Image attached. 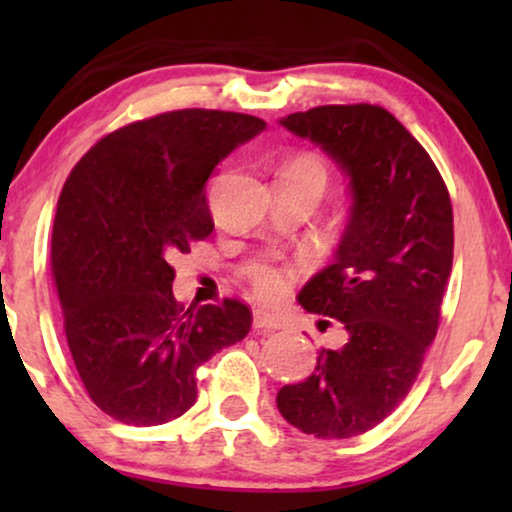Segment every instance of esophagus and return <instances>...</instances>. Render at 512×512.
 <instances>
[{"mask_svg":"<svg viewBox=\"0 0 512 512\" xmlns=\"http://www.w3.org/2000/svg\"><path fill=\"white\" fill-rule=\"evenodd\" d=\"M282 319L277 314H272L268 310H254V328H261V331H277L282 328Z\"/></svg>","mask_w":512,"mask_h":512,"instance_id":"1","label":"esophagus"}]
</instances>
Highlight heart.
Returning <instances> with one entry per match:
<instances>
[{
  "label": "heart",
  "instance_id": "obj_1",
  "mask_svg": "<svg viewBox=\"0 0 512 512\" xmlns=\"http://www.w3.org/2000/svg\"><path fill=\"white\" fill-rule=\"evenodd\" d=\"M289 177H300V179H312L324 188L326 186V170L319 160L312 158H300L296 163L289 165L286 170ZM289 282H291V272L286 270H277V268H258L256 270V289L263 298H282L286 291H289Z\"/></svg>",
  "mask_w": 512,
  "mask_h": 512
}]
</instances>
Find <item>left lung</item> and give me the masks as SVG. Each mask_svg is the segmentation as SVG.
<instances>
[{
	"label": "left lung",
	"instance_id": "1",
	"mask_svg": "<svg viewBox=\"0 0 512 512\" xmlns=\"http://www.w3.org/2000/svg\"><path fill=\"white\" fill-rule=\"evenodd\" d=\"M279 125L335 160L352 202L333 263L298 293L307 312L338 319L347 340L279 389L277 408L314 438H352L408 396L436 338L452 272L450 193L424 146L382 107L326 104Z\"/></svg>",
	"mask_w": 512,
	"mask_h": 512
}]
</instances>
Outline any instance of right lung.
I'll list each match as a JSON object with an SVG mask.
<instances>
[{"label":"right lung","mask_w":512,"mask_h":512,"mask_svg":"<svg viewBox=\"0 0 512 512\" xmlns=\"http://www.w3.org/2000/svg\"><path fill=\"white\" fill-rule=\"evenodd\" d=\"M263 130L233 111H170L100 139L62 188L51 261L67 345L88 396L118 422L184 415L200 363L249 333L240 300L184 310L170 261L214 230L216 165Z\"/></svg>","instance_id":"1"}]
</instances>
